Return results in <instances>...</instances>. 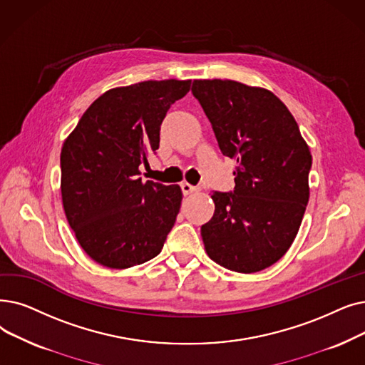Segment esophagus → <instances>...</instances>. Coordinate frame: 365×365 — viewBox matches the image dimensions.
<instances>
[{
  "instance_id": "34e87169",
  "label": "esophagus",
  "mask_w": 365,
  "mask_h": 365,
  "mask_svg": "<svg viewBox=\"0 0 365 365\" xmlns=\"http://www.w3.org/2000/svg\"><path fill=\"white\" fill-rule=\"evenodd\" d=\"M180 187H182V192H183V195H191V194H194V192H197V191H198V187H197V186H192V185L186 183V182H183V183L180 185Z\"/></svg>"
}]
</instances>
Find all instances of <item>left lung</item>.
<instances>
[{"instance_id": "1", "label": "left lung", "mask_w": 365, "mask_h": 365, "mask_svg": "<svg viewBox=\"0 0 365 365\" xmlns=\"http://www.w3.org/2000/svg\"><path fill=\"white\" fill-rule=\"evenodd\" d=\"M220 152L237 161L234 191L212 192L201 227L207 255L237 273H257L292 245L309 202L312 155L276 95L234 81H194Z\"/></svg>"}]
</instances>
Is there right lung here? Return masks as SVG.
<instances>
[{
	"instance_id": "right-lung-1",
	"label": "right lung",
	"mask_w": 365,
	"mask_h": 365,
	"mask_svg": "<svg viewBox=\"0 0 365 365\" xmlns=\"http://www.w3.org/2000/svg\"><path fill=\"white\" fill-rule=\"evenodd\" d=\"M191 81H148L95 100L61 150V194L88 255L130 268L161 252L182 204L179 185L140 178L160 148L161 123Z\"/></svg>"
}]
</instances>
